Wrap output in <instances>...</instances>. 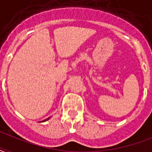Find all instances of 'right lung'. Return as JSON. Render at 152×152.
I'll return each instance as SVG.
<instances>
[{
    "instance_id": "right-lung-1",
    "label": "right lung",
    "mask_w": 152,
    "mask_h": 152,
    "mask_svg": "<svg viewBox=\"0 0 152 152\" xmlns=\"http://www.w3.org/2000/svg\"><path fill=\"white\" fill-rule=\"evenodd\" d=\"M49 119H50V118H47V119H46V120H44V121H46L49 120Z\"/></svg>"
}]
</instances>
